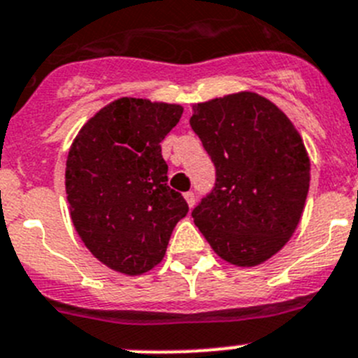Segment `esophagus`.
Returning <instances> with one entry per match:
<instances>
[{"label": "esophagus", "mask_w": 358, "mask_h": 358, "mask_svg": "<svg viewBox=\"0 0 358 358\" xmlns=\"http://www.w3.org/2000/svg\"><path fill=\"white\" fill-rule=\"evenodd\" d=\"M185 199H186V202H188L189 208H193V206H195V193L193 192L185 193Z\"/></svg>", "instance_id": "34e87169"}]
</instances>
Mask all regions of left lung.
I'll use <instances>...</instances> for the list:
<instances>
[{
    "instance_id": "left-lung-1",
    "label": "left lung",
    "mask_w": 358,
    "mask_h": 358,
    "mask_svg": "<svg viewBox=\"0 0 358 358\" xmlns=\"http://www.w3.org/2000/svg\"><path fill=\"white\" fill-rule=\"evenodd\" d=\"M189 124L216 169L193 222L224 261L262 264L289 241L306 206L310 159L300 133L255 92L193 104Z\"/></svg>"
}]
</instances>
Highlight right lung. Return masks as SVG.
<instances>
[{
  "label": "right lung",
  "mask_w": 358,
  "mask_h": 358,
  "mask_svg": "<svg viewBox=\"0 0 358 358\" xmlns=\"http://www.w3.org/2000/svg\"><path fill=\"white\" fill-rule=\"evenodd\" d=\"M181 115V104L120 97L88 119L69 149L72 224L92 255L119 273L133 277L159 264L188 213L166 185L159 145Z\"/></svg>",
  "instance_id": "right-lung-1"
}]
</instances>
